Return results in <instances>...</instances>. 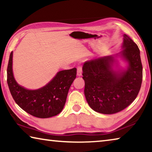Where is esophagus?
Listing matches in <instances>:
<instances>
[{"mask_svg":"<svg viewBox=\"0 0 152 152\" xmlns=\"http://www.w3.org/2000/svg\"><path fill=\"white\" fill-rule=\"evenodd\" d=\"M82 73V66L79 65L77 66V75L78 76H81Z\"/></svg>","mask_w":152,"mask_h":152,"instance_id":"obj_1","label":"esophagus"}]
</instances>
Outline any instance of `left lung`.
I'll return each instance as SVG.
<instances>
[{
    "label": "left lung",
    "mask_w": 152,
    "mask_h": 152,
    "mask_svg": "<svg viewBox=\"0 0 152 152\" xmlns=\"http://www.w3.org/2000/svg\"><path fill=\"white\" fill-rule=\"evenodd\" d=\"M123 48L121 55L129 63L127 70L123 72L111 70L114 60L112 56L96 58L84 64V94L94 111L107 115L121 111L132 103L140 91L143 68L140 49L126 35Z\"/></svg>",
    "instance_id": "obj_1"
}]
</instances>
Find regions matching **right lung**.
<instances>
[{"mask_svg": "<svg viewBox=\"0 0 152 152\" xmlns=\"http://www.w3.org/2000/svg\"><path fill=\"white\" fill-rule=\"evenodd\" d=\"M12 63V51L7 67V83L15 102L25 112L38 118L44 119L58 115L63 109L69 89L76 77V68L59 72L46 86L30 91L15 81Z\"/></svg>", "mask_w": 152, "mask_h": 152, "instance_id": "right-lung-1", "label": "right lung"}]
</instances>
